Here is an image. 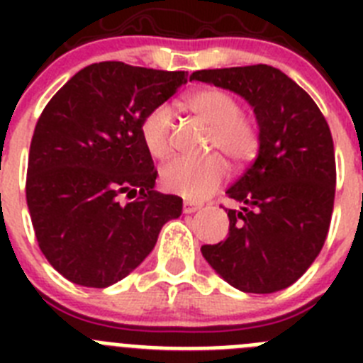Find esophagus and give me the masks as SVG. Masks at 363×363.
Wrapping results in <instances>:
<instances>
[{
	"instance_id": "esophagus-1",
	"label": "esophagus",
	"mask_w": 363,
	"mask_h": 363,
	"mask_svg": "<svg viewBox=\"0 0 363 363\" xmlns=\"http://www.w3.org/2000/svg\"><path fill=\"white\" fill-rule=\"evenodd\" d=\"M198 209H201V205H200V203H194V201H189V200L184 201V213H185V214L196 213Z\"/></svg>"
}]
</instances>
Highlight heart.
<instances>
[{
	"label": "heart",
	"instance_id": "heart-1",
	"mask_svg": "<svg viewBox=\"0 0 363 363\" xmlns=\"http://www.w3.org/2000/svg\"><path fill=\"white\" fill-rule=\"evenodd\" d=\"M184 105L211 127L209 147L220 149L234 163L255 158L259 147V130L251 116L240 112L238 99L223 89H200L184 99ZM174 120L167 105H158L143 118L140 134L152 158L165 160L172 152ZM229 174V165L221 154L213 152L201 158H176L162 171V185L167 191L203 200L213 194Z\"/></svg>",
	"mask_w": 363,
	"mask_h": 363
}]
</instances>
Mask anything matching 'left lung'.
<instances>
[{"label":"left lung","instance_id":"8db88e82","mask_svg":"<svg viewBox=\"0 0 363 363\" xmlns=\"http://www.w3.org/2000/svg\"><path fill=\"white\" fill-rule=\"evenodd\" d=\"M191 79L242 96L255 108L258 156L227 189L229 236L201 255L227 284L269 294L293 285L322 251L335 205V145L313 98L269 65L196 70Z\"/></svg>","mask_w":363,"mask_h":363}]
</instances>
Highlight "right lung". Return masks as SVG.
Here are the masks:
<instances>
[{
	"mask_svg": "<svg viewBox=\"0 0 363 363\" xmlns=\"http://www.w3.org/2000/svg\"><path fill=\"white\" fill-rule=\"evenodd\" d=\"M184 83V70L92 63L41 112L27 205L41 252L72 284L104 289L123 280L182 214V198L154 191L158 171L140 125Z\"/></svg>",
	"mask_w": 363,
	"mask_h": 363,
	"instance_id": "obj_1",
	"label": "right lung"
}]
</instances>
